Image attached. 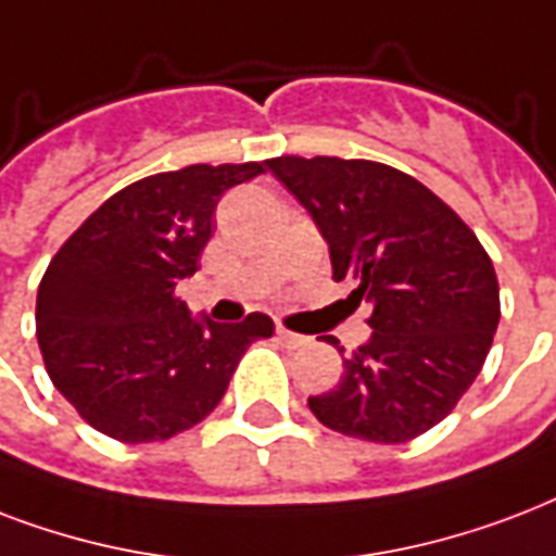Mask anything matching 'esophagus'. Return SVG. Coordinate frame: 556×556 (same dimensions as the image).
I'll return each instance as SVG.
<instances>
[{
    "instance_id": "1",
    "label": "esophagus",
    "mask_w": 556,
    "mask_h": 556,
    "mask_svg": "<svg viewBox=\"0 0 556 556\" xmlns=\"http://www.w3.org/2000/svg\"><path fill=\"white\" fill-rule=\"evenodd\" d=\"M278 339H281V345H287V348H304L309 342L307 337L292 333V330H287V327H278Z\"/></svg>"
}]
</instances>
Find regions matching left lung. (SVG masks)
Listing matches in <instances>:
<instances>
[{
    "label": "left lung",
    "instance_id": "1",
    "mask_svg": "<svg viewBox=\"0 0 556 556\" xmlns=\"http://www.w3.org/2000/svg\"><path fill=\"white\" fill-rule=\"evenodd\" d=\"M316 219L337 281L371 301V339L309 397L333 432L406 443L450 415L493 345L498 281L472 229L415 176L368 159H266ZM330 345L339 342L327 337ZM345 351V348H339Z\"/></svg>",
    "mask_w": 556,
    "mask_h": 556
}]
</instances>
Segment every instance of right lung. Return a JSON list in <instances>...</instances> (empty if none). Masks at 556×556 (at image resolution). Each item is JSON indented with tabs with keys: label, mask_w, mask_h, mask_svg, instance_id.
Masks as SVG:
<instances>
[{
	"label": "right lung",
	"mask_w": 556,
	"mask_h": 556,
	"mask_svg": "<svg viewBox=\"0 0 556 556\" xmlns=\"http://www.w3.org/2000/svg\"><path fill=\"white\" fill-rule=\"evenodd\" d=\"M264 162L188 165L127 185L58 249L37 290V342L54 389L98 432L167 441L217 408L273 318L193 321L176 281L197 273L214 211Z\"/></svg>",
	"instance_id": "right-lung-1"
}]
</instances>
